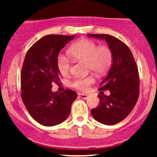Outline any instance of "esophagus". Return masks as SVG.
<instances>
[{"label":"esophagus","instance_id":"34e87169","mask_svg":"<svg viewBox=\"0 0 157 157\" xmlns=\"http://www.w3.org/2000/svg\"><path fill=\"white\" fill-rule=\"evenodd\" d=\"M78 95H79V97H80V98L85 99V100H86V99H87L88 97H89V95L85 94H82V93H79Z\"/></svg>","mask_w":157,"mask_h":157}]
</instances>
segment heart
<instances>
[{
    "mask_svg": "<svg viewBox=\"0 0 157 157\" xmlns=\"http://www.w3.org/2000/svg\"><path fill=\"white\" fill-rule=\"evenodd\" d=\"M68 54L73 60L85 62L86 68L97 76H102L109 71L113 61L112 51L106 45L97 46L94 41L89 39H80L75 43L68 50ZM56 66L60 73L66 76L69 73L71 63L66 57L59 55L56 60ZM94 78L92 75L78 77L71 81V86L83 91L93 83Z\"/></svg>",
    "mask_w": 157,
    "mask_h": 157,
    "instance_id": "1",
    "label": "heart"
}]
</instances>
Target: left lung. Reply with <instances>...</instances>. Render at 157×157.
Masks as SVG:
<instances>
[{"mask_svg": "<svg viewBox=\"0 0 157 157\" xmlns=\"http://www.w3.org/2000/svg\"><path fill=\"white\" fill-rule=\"evenodd\" d=\"M89 37L103 39L113 54V63L107 77L100 84L99 91L109 90V96L99 94V105L91 109L97 121L104 125H115L131 112L140 94L137 66L127 45L117 37L106 34H89Z\"/></svg>", "mask_w": 157, "mask_h": 157, "instance_id": "obj_1", "label": "left lung"}]
</instances>
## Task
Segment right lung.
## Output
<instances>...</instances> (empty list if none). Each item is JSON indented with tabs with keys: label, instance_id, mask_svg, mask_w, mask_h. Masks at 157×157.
Segmentation results:
<instances>
[{
	"label": "right lung",
	"instance_id": "right-lung-1",
	"mask_svg": "<svg viewBox=\"0 0 157 157\" xmlns=\"http://www.w3.org/2000/svg\"><path fill=\"white\" fill-rule=\"evenodd\" d=\"M75 35H48L30 47L21 69V98L32 117L44 126L66 120L77 94L71 89L52 92V84H59L60 74L56 60L60 50Z\"/></svg>",
	"mask_w": 157,
	"mask_h": 157
}]
</instances>
